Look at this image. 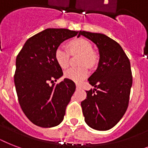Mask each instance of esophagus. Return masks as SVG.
Segmentation results:
<instances>
[{
	"instance_id": "34e87169",
	"label": "esophagus",
	"mask_w": 148,
	"mask_h": 148,
	"mask_svg": "<svg viewBox=\"0 0 148 148\" xmlns=\"http://www.w3.org/2000/svg\"><path fill=\"white\" fill-rule=\"evenodd\" d=\"M76 88H77V89H79V88H81V86L79 85V84H76Z\"/></svg>"
}]
</instances>
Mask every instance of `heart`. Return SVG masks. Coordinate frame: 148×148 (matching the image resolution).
Masks as SVG:
<instances>
[{
    "label": "heart",
    "instance_id": "heart-1",
    "mask_svg": "<svg viewBox=\"0 0 148 148\" xmlns=\"http://www.w3.org/2000/svg\"><path fill=\"white\" fill-rule=\"evenodd\" d=\"M70 51L72 53H81V64H88L92 66L95 63L96 57L93 53V47L88 40L84 38L75 39L69 43ZM56 62L61 68H66L69 64V53L62 47H58L54 52ZM88 68L86 65L79 67H71L66 70L64 76L67 79L79 83L85 79L88 75Z\"/></svg>",
    "mask_w": 148,
    "mask_h": 148
}]
</instances>
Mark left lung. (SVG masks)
<instances>
[{
	"label": "left lung",
	"instance_id": "obj_1",
	"mask_svg": "<svg viewBox=\"0 0 148 148\" xmlns=\"http://www.w3.org/2000/svg\"><path fill=\"white\" fill-rule=\"evenodd\" d=\"M98 48L97 70L88 78L95 88L87 90L81 102L86 124L97 131H108L120 121L126 112L132 86L131 64L121 45L103 34L80 31Z\"/></svg>",
	"mask_w": 148,
	"mask_h": 148
}]
</instances>
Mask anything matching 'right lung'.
<instances>
[{"instance_id":"obj_1","label":"right lung","mask_w":148,"mask_h":148,"mask_svg":"<svg viewBox=\"0 0 148 148\" xmlns=\"http://www.w3.org/2000/svg\"><path fill=\"white\" fill-rule=\"evenodd\" d=\"M78 32L64 28H48L27 40L16 58L14 84L23 112L33 124L41 127L58 126L76 86L64 78L56 62L54 52L64 40Z\"/></svg>"}]
</instances>
